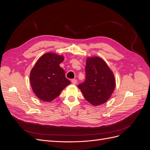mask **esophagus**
Listing matches in <instances>:
<instances>
[{
	"label": "esophagus",
	"mask_w": 150,
	"mask_h": 150,
	"mask_svg": "<svg viewBox=\"0 0 150 150\" xmlns=\"http://www.w3.org/2000/svg\"><path fill=\"white\" fill-rule=\"evenodd\" d=\"M71 83L73 84H77V80L76 79H72L71 80Z\"/></svg>",
	"instance_id": "esophagus-1"
}]
</instances>
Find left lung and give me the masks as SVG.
<instances>
[{
    "label": "left lung",
    "mask_w": 150,
    "mask_h": 150,
    "mask_svg": "<svg viewBox=\"0 0 150 150\" xmlns=\"http://www.w3.org/2000/svg\"><path fill=\"white\" fill-rule=\"evenodd\" d=\"M86 80L78 87L93 106L106 102L114 91L116 82L112 72L98 57H88L85 67Z\"/></svg>",
    "instance_id": "left-lung-1"
}]
</instances>
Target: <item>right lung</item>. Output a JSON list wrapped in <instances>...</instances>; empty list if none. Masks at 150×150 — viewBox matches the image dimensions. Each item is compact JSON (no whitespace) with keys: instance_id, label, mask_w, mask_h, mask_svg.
Segmentation results:
<instances>
[{"instance_id":"obj_1","label":"right lung","mask_w":150,"mask_h":150,"mask_svg":"<svg viewBox=\"0 0 150 150\" xmlns=\"http://www.w3.org/2000/svg\"><path fill=\"white\" fill-rule=\"evenodd\" d=\"M64 57L46 53L40 57L32 69L30 82L35 94L43 101L50 102L56 98L71 82L59 66Z\"/></svg>"}]
</instances>
